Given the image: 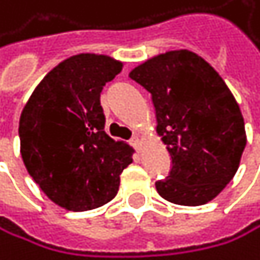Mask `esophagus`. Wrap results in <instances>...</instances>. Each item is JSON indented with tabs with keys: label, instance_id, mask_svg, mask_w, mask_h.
Wrapping results in <instances>:
<instances>
[{
	"label": "esophagus",
	"instance_id": "esophagus-1",
	"mask_svg": "<svg viewBox=\"0 0 260 260\" xmlns=\"http://www.w3.org/2000/svg\"><path fill=\"white\" fill-rule=\"evenodd\" d=\"M131 145L136 148V150H141L142 148V139L139 137V136H136V137H133V141H131Z\"/></svg>",
	"mask_w": 260,
	"mask_h": 260
}]
</instances>
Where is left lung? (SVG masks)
<instances>
[{
    "label": "left lung",
    "instance_id": "obj_1",
    "mask_svg": "<svg viewBox=\"0 0 260 260\" xmlns=\"http://www.w3.org/2000/svg\"><path fill=\"white\" fill-rule=\"evenodd\" d=\"M129 76L152 94L156 134L173 159L156 191L182 206L214 200L235 176L246 147L245 119L225 81L188 49L158 54Z\"/></svg>",
    "mask_w": 260,
    "mask_h": 260
}]
</instances>
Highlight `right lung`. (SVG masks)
Returning a JSON list of instances; mask_svg holds the SVG:
<instances>
[{
    "label": "right lung",
    "mask_w": 260,
    "mask_h": 260,
    "mask_svg": "<svg viewBox=\"0 0 260 260\" xmlns=\"http://www.w3.org/2000/svg\"><path fill=\"white\" fill-rule=\"evenodd\" d=\"M123 70L110 55L83 52L62 60L35 87L20 121V155L43 193L67 211L112 201L134 148L105 127L101 92Z\"/></svg>",
    "instance_id": "add662e5"
}]
</instances>
